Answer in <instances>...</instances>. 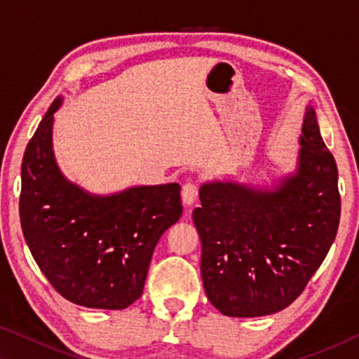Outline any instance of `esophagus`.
<instances>
[{"instance_id":"esophagus-1","label":"esophagus","mask_w":359,"mask_h":359,"mask_svg":"<svg viewBox=\"0 0 359 359\" xmlns=\"http://www.w3.org/2000/svg\"><path fill=\"white\" fill-rule=\"evenodd\" d=\"M198 185L194 182H187L182 187V201H184L187 205H191L198 198Z\"/></svg>"}]
</instances>
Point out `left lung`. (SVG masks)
I'll return each instance as SVG.
<instances>
[{"label":"left lung","mask_w":359,"mask_h":359,"mask_svg":"<svg viewBox=\"0 0 359 359\" xmlns=\"http://www.w3.org/2000/svg\"><path fill=\"white\" fill-rule=\"evenodd\" d=\"M299 142L297 171L276 190L214 182L199 191L193 222L203 245L204 290L228 317H263L288 307L336 239L337 166L312 107Z\"/></svg>","instance_id":"obj_1"}]
</instances>
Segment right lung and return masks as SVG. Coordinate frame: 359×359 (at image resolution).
<instances>
[{
  "label": "right lung",
  "instance_id": "obj_1",
  "mask_svg": "<svg viewBox=\"0 0 359 359\" xmlns=\"http://www.w3.org/2000/svg\"><path fill=\"white\" fill-rule=\"evenodd\" d=\"M52 102L22 161L20 223L42 274L65 299L120 311L142 294L161 234L182 215L180 185L92 196L66 180L52 150Z\"/></svg>",
  "mask_w": 359,
  "mask_h": 359
}]
</instances>
